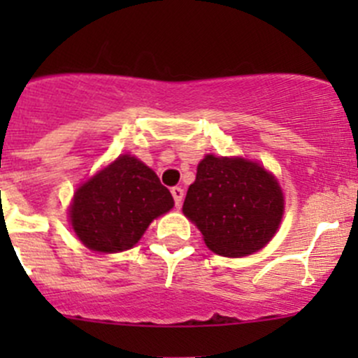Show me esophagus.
Instances as JSON below:
<instances>
[{"instance_id": "obj_1", "label": "esophagus", "mask_w": 358, "mask_h": 358, "mask_svg": "<svg viewBox=\"0 0 358 358\" xmlns=\"http://www.w3.org/2000/svg\"><path fill=\"white\" fill-rule=\"evenodd\" d=\"M171 196H173V199H175L176 208H180V206H182V202H183V196H185V194H183L182 187H173Z\"/></svg>"}]
</instances>
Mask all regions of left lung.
Segmentation results:
<instances>
[{
    "mask_svg": "<svg viewBox=\"0 0 358 358\" xmlns=\"http://www.w3.org/2000/svg\"><path fill=\"white\" fill-rule=\"evenodd\" d=\"M183 213L222 256H246L279 229L284 197L277 180L258 162L206 156L187 190Z\"/></svg>",
    "mask_w": 358,
    "mask_h": 358,
    "instance_id": "1",
    "label": "left lung"
}]
</instances>
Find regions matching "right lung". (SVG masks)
<instances>
[{
	"mask_svg": "<svg viewBox=\"0 0 358 358\" xmlns=\"http://www.w3.org/2000/svg\"><path fill=\"white\" fill-rule=\"evenodd\" d=\"M173 204L156 173L126 154L79 187L71 206V223L86 248L119 252L135 246L150 222Z\"/></svg>",
	"mask_w": 358,
	"mask_h": 358,
	"instance_id": "obj_1",
	"label": "right lung"
}]
</instances>
